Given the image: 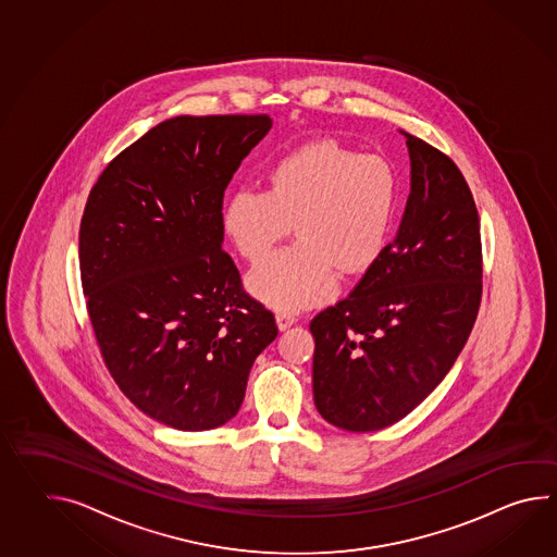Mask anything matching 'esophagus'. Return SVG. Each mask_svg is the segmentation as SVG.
<instances>
[{
	"label": "esophagus",
	"mask_w": 557,
	"mask_h": 557,
	"mask_svg": "<svg viewBox=\"0 0 557 557\" xmlns=\"http://www.w3.org/2000/svg\"><path fill=\"white\" fill-rule=\"evenodd\" d=\"M275 322H277V327H280L282 332H285V330H289L297 320L296 315H292V313H277V315H275Z\"/></svg>",
	"instance_id": "esophagus-1"
}]
</instances>
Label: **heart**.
I'll list each match as a JSON object with an SVG mask.
<instances>
[{
	"instance_id": "b5f03b06",
	"label": "heart",
	"mask_w": 557,
	"mask_h": 557,
	"mask_svg": "<svg viewBox=\"0 0 557 557\" xmlns=\"http://www.w3.org/2000/svg\"><path fill=\"white\" fill-rule=\"evenodd\" d=\"M270 189H239L223 208L235 249L260 261L296 223L299 242L248 275V289L277 311L332 296L337 272L356 275L382 258L396 225L399 177L382 156H359L323 139L273 163Z\"/></svg>"
}]
</instances>
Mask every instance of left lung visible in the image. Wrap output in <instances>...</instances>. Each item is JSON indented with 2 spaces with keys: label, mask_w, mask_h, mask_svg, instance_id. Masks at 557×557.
Masks as SVG:
<instances>
[{
  "label": "left lung",
  "mask_w": 557,
  "mask_h": 557,
  "mask_svg": "<svg viewBox=\"0 0 557 557\" xmlns=\"http://www.w3.org/2000/svg\"><path fill=\"white\" fill-rule=\"evenodd\" d=\"M406 136L411 191L396 237L309 332L313 401L347 432L406 418L444 380L482 301V237L470 187L440 149Z\"/></svg>",
  "instance_id": "1"
}]
</instances>
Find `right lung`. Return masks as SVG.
Here are the masks:
<instances>
[{
	"instance_id": "obj_1",
	"label": "right lung",
	"mask_w": 557,
	"mask_h": 557,
	"mask_svg": "<svg viewBox=\"0 0 557 557\" xmlns=\"http://www.w3.org/2000/svg\"><path fill=\"white\" fill-rule=\"evenodd\" d=\"M270 115H177L125 148L79 227L87 313L115 384L182 432L220 428L277 337L222 249L223 191Z\"/></svg>"
}]
</instances>
